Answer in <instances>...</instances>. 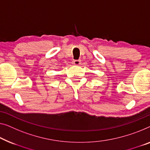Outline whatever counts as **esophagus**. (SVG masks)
Instances as JSON below:
<instances>
[{
	"label": "esophagus",
	"mask_w": 150,
	"mask_h": 150,
	"mask_svg": "<svg viewBox=\"0 0 150 150\" xmlns=\"http://www.w3.org/2000/svg\"><path fill=\"white\" fill-rule=\"evenodd\" d=\"M73 64H75V65H79L80 63H81V61H79V60H75V61H73Z\"/></svg>",
	"instance_id": "obj_1"
}]
</instances>
